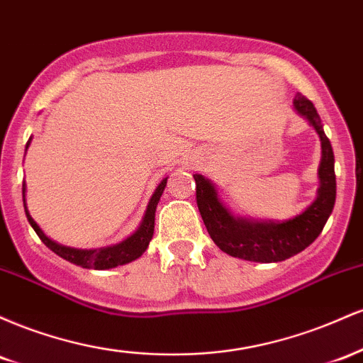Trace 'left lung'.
Returning a JSON list of instances; mask_svg holds the SVG:
<instances>
[{
	"instance_id": "8db88e82",
	"label": "left lung",
	"mask_w": 363,
	"mask_h": 363,
	"mask_svg": "<svg viewBox=\"0 0 363 363\" xmlns=\"http://www.w3.org/2000/svg\"><path fill=\"white\" fill-rule=\"evenodd\" d=\"M294 107L314 126L320 138L323 158L319 165L318 198L303 213L283 223L251 222L235 218L218 199L215 186L208 179L194 174L196 203L213 242L234 257L257 262H278L295 256L311 245L323 232L336 199L335 153L324 135L320 118L306 95L297 94Z\"/></svg>"
}]
</instances>
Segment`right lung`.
Masks as SVG:
<instances>
[{
    "label": "right lung",
    "mask_w": 363,
    "mask_h": 363,
    "mask_svg": "<svg viewBox=\"0 0 363 363\" xmlns=\"http://www.w3.org/2000/svg\"><path fill=\"white\" fill-rule=\"evenodd\" d=\"M30 141H27V147ZM165 186H167V177L158 184V187L153 193L152 199H150L147 213H145L143 222H141L140 228L135 232L131 237H128L126 240H123L121 244L111 245V247H102V249H73V247H65V245L56 244L54 240L48 239L44 235V232L40 230L39 225L34 222L30 213H28L27 206H25V182H23V206H25V215H27L28 223L32 225V228L35 230V234L39 235V239L51 249L52 252H56L57 256H61L62 259L73 262V264L82 266V268L89 269H109L116 268V266L126 264V262L135 261L136 257H140L141 254L147 251L150 240L153 237V228H155V210L158 201H160V196L164 193Z\"/></svg>",
    "instance_id": "right-lung-1"
}]
</instances>
